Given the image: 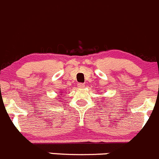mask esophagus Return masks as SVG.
Here are the masks:
<instances>
[{
    "label": "esophagus",
    "mask_w": 159,
    "mask_h": 159,
    "mask_svg": "<svg viewBox=\"0 0 159 159\" xmlns=\"http://www.w3.org/2000/svg\"><path fill=\"white\" fill-rule=\"evenodd\" d=\"M78 88H80V89L84 88V83H78Z\"/></svg>",
    "instance_id": "obj_1"
}]
</instances>
